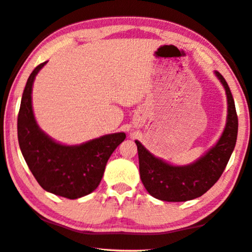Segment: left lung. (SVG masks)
Masks as SVG:
<instances>
[{"label": "left lung", "instance_id": "8db88e82", "mask_svg": "<svg viewBox=\"0 0 252 252\" xmlns=\"http://www.w3.org/2000/svg\"><path fill=\"white\" fill-rule=\"evenodd\" d=\"M222 83L228 100L227 125L219 141L206 155L188 165H172L151 155L139 141H135L139 155L140 178L144 188L162 201L181 202L201 197L215 183L227 167L236 146L238 116L227 81L215 72Z\"/></svg>", "mask_w": 252, "mask_h": 252}]
</instances>
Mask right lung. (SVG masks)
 I'll use <instances>...</instances> for the list:
<instances>
[{
  "label": "right lung",
  "instance_id": "1",
  "mask_svg": "<svg viewBox=\"0 0 252 252\" xmlns=\"http://www.w3.org/2000/svg\"><path fill=\"white\" fill-rule=\"evenodd\" d=\"M46 62L37 65L25 85L18 116L21 152L34 178L44 190L67 199H78L94 191L109 158L126 139V133L106 134L80 146H63L42 131L32 109V85Z\"/></svg>",
  "mask_w": 252,
  "mask_h": 252
}]
</instances>
